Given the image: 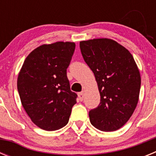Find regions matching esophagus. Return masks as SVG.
<instances>
[{
	"label": "esophagus",
	"instance_id": "esophagus-1",
	"mask_svg": "<svg viewBox=\"0 0 156 156\" xmlns=\"http://www.w3.org/2000/svg\"><path fill=\"white\" fill-rule=\"evenodd\" d=\"M78 97H79L80 101H82L83 100V98H84V92L83 91L80 92V93L78 94Z\"/></svg>",
	"mask_w": 156,
	"mask_h": 156
}]
</instances>
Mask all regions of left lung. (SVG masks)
Segmentation results:
<instances>
[{
	"mask_svg": "<svg viewBox=\"0 0 156 156\" xmlns=\"http://www.w3.org/2000/svg\"><path fill=\"white\" fill-rule=\"evenodd\" d=\"M85 62L94 74L100 104L89 112L91 124L101 131H114L129 120L138 102L140 72L129 51L111 39L80 42Z\"/></svg>",
	"mask_w": 156,
	"mask_h": 156,
	"instance_id": "1",
	"label": "left lung"
}]
</instances>
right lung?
<instances>
[{"mask_svg": "<svg viewBox=\"0 0 156 156\" xmlns=\"http://www.w3.org/2000/svg\"><path fill=\"white\" fill-rule=\"evenodd\" d=\"M75 43L56 42L38 47L27 57L17 87L25 111L34 124L52 131L69 122L77 94L70 90L67 68Z\"/></svg>", "mask_w": 156, "mask_h": 156, "instance_id": "obj_1", "label": "right lung"}]
</instances>
